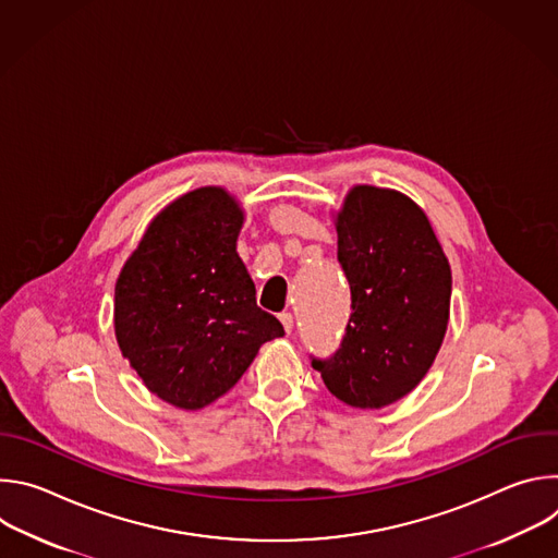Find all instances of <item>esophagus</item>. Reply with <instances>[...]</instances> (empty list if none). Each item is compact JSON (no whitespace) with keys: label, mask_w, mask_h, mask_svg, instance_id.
I'll use <instances>...</instances> for the list:
<instances>
[{"label":"esophagus","mask_w":558,"mask_h":558,"mask_svg":"<svg viewBox=\"0 0 558 558\" xmlns=\"http://www.w3.org/2000/svg\"><path fill=\"white\" fill-rule=\"evenodd\" d=\"M280 323H282V327H284L287 333L293 331V315H291V313H280Z\"/></svg>","instance_id":"esophagus-1"}]
</instances>
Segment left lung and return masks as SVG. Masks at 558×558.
I'll list each match as a JSON object with an SVG mask.
<instances>
[{
    "instance_id": "obj_1",
    "label": "left lung",
    "mask_w": 558,
    "mask_h": 558,
    "mask_svg": "<svg viewBox=\"0 0 558 558\" xmlns=\"http://www.w3.org/2000/svg\"><path fill=\"white\" fill-rule=\"evenodd\" d=\"M336 229L353 313L340 349L311 366L340 402L384 409L409 395L439 353L450 265L424 209L402 192L355 185Z\"/></svg>"
}]
</instances>
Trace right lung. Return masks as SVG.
Listing matches in <instances>:
<instances>
[{"label": "right lung", "instance_id": "right-lung-1", "mask_svg": "<svg viewBox=\"0 0 558 558\" xmlns=\"http://www.w3.org/2000/svg\"><path fill=\"white\" fill-rule=\"evenodd\" d=\"M245 214L222 187H198L156 214L114 287V333L149 392L198 411L250 368L258 349L282 338L256 304L235 252Z\"/></svg>", "mask_w": 558, "mask_h": 558}]
</instances>
